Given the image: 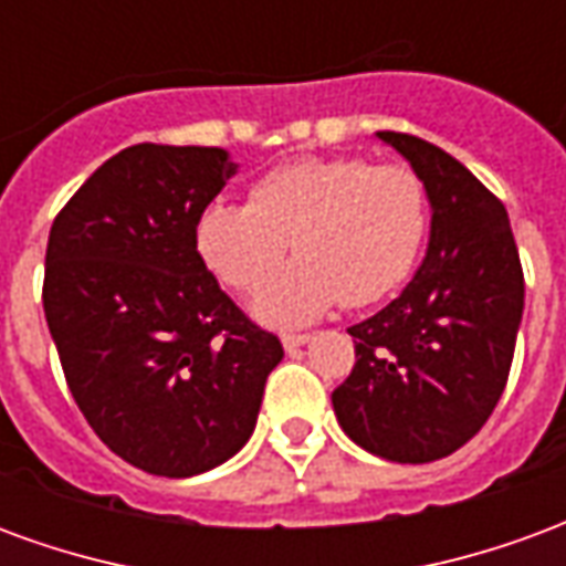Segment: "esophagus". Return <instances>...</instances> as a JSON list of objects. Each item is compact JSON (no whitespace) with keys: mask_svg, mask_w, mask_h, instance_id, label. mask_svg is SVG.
Wrapping results in <instances>:
<instances>
[{"mask_svg":"<svg viewBox=\"0 0 566 566\" xmlns=\"http://www.w3.org/2000/svg\"><path fill=\"white\" fill-rule=\"evenodd\" d=\"M282 343L287 352H294V348L308 343V333H282Z\"/></svg>","mask_w":566,"mask_h":566,"instance_id":"34e87169","label":"esophagus"}]
</instances>
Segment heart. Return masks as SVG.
<instances>
[{"label": "heart", "instance_id": "obj_1", "mask_svg": "<svg viewBox=\"0 0 566 566\" xmlns=\"http://www.w3.org/2000/svg\"><path fill=\"white\" fill-rule=\"evenodd\" d=\"M430 233V197L416 169L364 157H306L263 172L248 202L214 199L197 218L202 263L235 291H258L282 263L287 239L296 260L254 303L266 324L291 327L339 300L364 308L412 275Z\"/></svg>", "mask_w": 566, "mask_h": 566}]
</instances>
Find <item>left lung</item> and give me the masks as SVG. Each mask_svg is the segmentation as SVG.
Instances as JSON below:
<instances>
[{"label": "left lung", "mask_w": 566, "mask_h": 566, "mask_svg": "<svg viewBox=\"0 0 566 566\" xmlns=\"http://www.w3.org/2000/svg\"><path fill=\"white\" fill-rule=\"evenodd\" d=\"M433 206L430 245L403 294L360 321L355 367L333 391L348 437L379 458L439 461L482 430L510 379L524 272L506 209L437 145L381 129Z\"/></svg>", "instance_id": "8db88e82"}]
</instances>
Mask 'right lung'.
Wrapping results in <instances>:
<instances>
[{
    "instance_id": "right-lung-1",
    "label": "right lung",
    "mask_w": 566,
    "mask_h": 566,
    "mask_svg": "<svg viewBox=\"0 0 566 566\" xmlns=\"http://www.w3.org/2000/svg\"><path fill=\"white\" fill-rule=\"evenodd\" d=\"M235 172L227 150L142 142L54 218L42 303L81 416L145 473H206L242 449L284 357L202 263L197 218Z\"/></svg>"
}]
</instances>
